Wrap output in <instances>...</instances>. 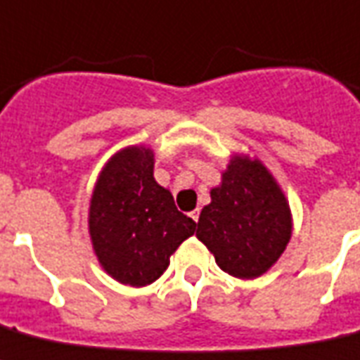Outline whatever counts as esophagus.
<instances>
[{
  "label": "esophagus",
  "mask_w": 360,
  "mask_h": 360,
  "mask_svg": "<svg viewBox=\"0 0 360 360\" xmlns=\"http://www.w3.org/2000/svg\"><path fill=\"white\" fill-rule=\"evenodd\" d=\"M189 215H191V219H193L195 221V223H197V221H198V217H200V210H193V212H191V214H189Z\"/></svg>",
  "instance_id": "34e87169"
}]
</instances>
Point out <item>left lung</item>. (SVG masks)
Wrapping results in <instances>:
<instances>
[{
  "label": "left lung",
  "instance_id": "obj_1",
  "mask_svg": "<svg viewBox=\"0 0 360 360\" xmlns=\"http://www.w3.org/2000/svg\"><path fill=\"white\" fill-rule=\"evenodd\" d=\"M210 197L198 217V240L232 277L264 275L292 238L288 200L271 172L258 160L234 156Z\"/></svg>",
  "mask_w": 360,
  "mask_h": 360
}]
</instances>
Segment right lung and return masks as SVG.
I'll return each mask as SVG.
<instances>
[{
  "label": "right lung",
  "mask_w": 360,
  "mask_h": 360,
  "mask_svg": "<svg viewBox=\"0 0 360 360\" xmlns=\"http://www.w3.org/2000/svg\"><path fill=\"white\" fill-rule=\"evenodd\" d=\"M171 191L154 180V152L128 146L102 169L89 208V234L108 275L135 288L163 275L169 258L193 236Z\"/></svg>",
  "instance_id": "add662e5"
}]
</instances>
